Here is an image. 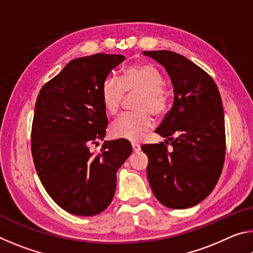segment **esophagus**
<instances>
[{"mask_svg": "<svg viewBox=\"0 0 253 253\" xmlns=\"http://www.w3.org/2000/svg\"><path fill=\"white\" fill-rule=\"evenodd\" d=\"M131 147H132V152H134V153H138V152L140 151L139 144H137V143H135V142L131 143Z\"/></svg>", "mask_w": 253, "mask_h": 253, "instance_id": "1", "label": "esophagus"}]
</instances>
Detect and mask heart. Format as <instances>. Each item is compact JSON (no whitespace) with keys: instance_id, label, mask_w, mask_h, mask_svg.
I'll return each mask as SVG.
<instances>
[{"instance_id":"b5f03b06","label":"heart","mask_w":253,"mask_h":253,"mask_svg":"<svg viewBox=\"0 0 253 253\" xmlns=\"http://www.w3.org/2000/svg\"><path fill=\"white\" fill-rule=\"evenodd\" d=\"M162 72L152 63H135L123 69L119 78H106L100 96L107 114L115 115L122 106L126 92L139 91L136 99V111L119 116L110 126L115 138L137 142L154 125L155 116L166 114L170 101L169 91L163 84Z\"/></svg>"}]
</instances>
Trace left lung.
Returning a JSON list of instances; mask_svg holds the SVG:
<instances>
[{
    "label": "left lung",
    "mask_w": 253,
    "mask_h": 253,
    "mask_svg": "<svg viewBox=\"0 0 253 253\" xmlns=\"http://www.w3.org/2000/svg\"><path fill=\"white\" fill-rule=\"evenodd\" d=\"M143 53L165 68L174 89L173 107L155 130L173 148L169 151L164 143L142 146L148 157L149 185L165 207L192 208L208 198L223 169L225 127L219 89L211 76L181 54Z\"/></svg>",
    "instance_id": "1"
}]
</instances>
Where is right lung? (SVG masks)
<instances>
[{
	"instance_id": "add662e5",
	"label": "right lung",
	"mask_w": 253,
	"mask_h": 253,
	"mask_svg": "<svg viewBox=\"0 0 253 253\" xmlns=\"http://www.w3.org/2000/svg\"><path fill=\"white\" fill-rule=\"evenodd\" d=\"M122 54L96 53L71 60L38 95L31 151L42 185L60 208L75 215L92 216L108 207L116 190V173L131 154L125 139L102 145L108 119L100 90Z\"/></svg>"
}]
</instances>
